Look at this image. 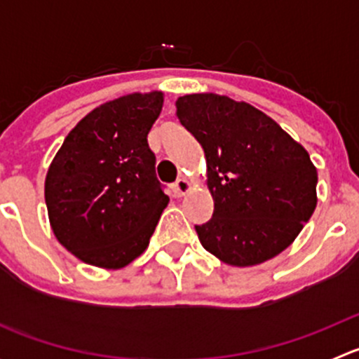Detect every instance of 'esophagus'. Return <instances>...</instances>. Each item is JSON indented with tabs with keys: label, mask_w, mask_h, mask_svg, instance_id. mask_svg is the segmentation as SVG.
Instances as JSON below:
<instances>
[{
	"label": "esophagus",
	"mask_w": 359,
	"mask_h": 359,
	"mask_svg": "<svg viewBox=\"0 0 359 359\" xmlns=\"http://www.w3.org/2000/svg\"><path fill=\"white\" fill-rule=\"evenodd\" d=\"M189 189H191V184L186 177H180V179L173 184V191H175L179 196H184V194H186Z\"/></svg>",
	"instance_id": "esophagus-1"
}]
</instances>
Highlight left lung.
<instances>
[{
  "instance_id": "obj_1",
  "label": "left lung",
  "mask_w": 359,
  "mask_h": 359,
  "mask_svg": "<svg viewBox=\"0 0 359 359\" xmlns=\"http://www.w3.org/2000/svg\"><path fill=\"white\" fill-rule=\"evenodd\" d=\"M175 106L205 153L213 215L196 226L203 248L229 266L248 267L290 247L318 203L309 153L247 102L191 93Z\"/></svg>"
}]
</instances>
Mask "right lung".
<instances>
[{"label": "right lung", "mask_w": 359, "mask_h": 359, "mask_svg": "<svg viewBox=\"0 0 359 359\" xmlns=\"http://www.w3.org/2000/svg\"><path fill=\"white\" fill-rule=\"evenodd\" d=\"M163 92L128 93L95 107L64 139L45 179L50 226L90 266L121 269L149 245L168 196L154 175L147 133Z\"/></svg>", "instance_id": "obj_1"}]
</instances>
